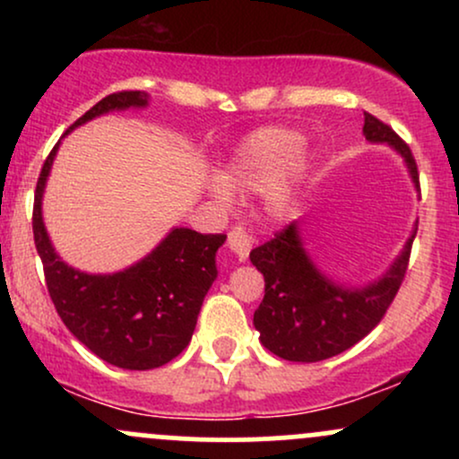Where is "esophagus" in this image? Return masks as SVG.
<instances>
[{"label": "esophagus", "mask_w": 459, "mask_h": 459, "mask_svg": "<svg viewBox=\"0 0 459 459\" xmlns=\"http://www.w3.org/2000/svg\"><path fill=\"white\" fill-rule=\"evenodd\" d=\"M252 244H255V239H252V233L246 229L244 224L230 226L229 246H230V250L237 255V259L246 261L247 255H250V250H252Z\"/></svg>", "instance_id": "obj_1"}]
</instances>
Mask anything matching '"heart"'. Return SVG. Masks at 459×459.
I'll return each instance as SVG.
<instances>
[{"mask_svg":"<svg viewBox=\"0 0 459 459\" xmlns=\"http://www.w3.org/2000/svg\"><path fill=\"white\" fill-rule=\"evenodd\" d=\"M304 138L291 129H263L247 138L230 157L224 178H215L213 192L229 203L233 192H272V207L282 212L291 198L293 181L304 170ZM279 183L276 184L275 181Z\"/></svg>","mask_w":459,"mask_h":459,"instance_id":"obj_1","label":"heart"}]
</instances>
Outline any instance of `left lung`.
<instances>
[{"mask_svg":"<svg viewBox=\"0 0 459 459\" xmlns=\"http://www.w3.org/2000/svg\"><path fill=\"white\" fill-rule=\"evenodd\" d=\"M362 131L367 140L388 142L402 152L419 187L412 151L391 125L365 112ZM414 235L416 230L380 282L367 289H343L315 270L299 244L296 224L276 230L270 241L250 252L252 265L265 278V296L255 310L261 343L291 362L325 360L354 347L391 308L408 272Z\"/></svg>","mask_w":459,"mask_h":459,"instance_id":"obj_1","label":"left lung"}]
</instances>
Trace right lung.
<instances>
[{
  "label": "right lung",
  "instance_id": "add662e5",
  "mask_svg": "<svg viewBox=\"0 0 459 459\" xmlns=\"http://www.w3.org/2000/svg\"><path fill=\"white\" fill-rule=\"evenodd\" d=\"M146 105V92H112L92 105L68 127L94 116ZM57 144L47 155L34 194L31 229L43 261L51 302L73 332L101 360L131 371H146L170 362L192 341L196 319L209 287L218 276L215 252L226 235H203L175 229L146 259L112 276H91L65 265L49 244L40 200Z\"/></svg>",
  "mask_w": 459,
  "mask_h": 459
}]
</instances>
